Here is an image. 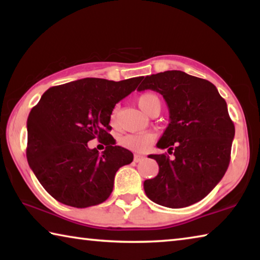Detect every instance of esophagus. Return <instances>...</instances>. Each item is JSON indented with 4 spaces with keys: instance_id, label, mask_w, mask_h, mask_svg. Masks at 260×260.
Listing matches in <instances>:
<instances>
[{
    "instance_id": "1",
    "label": "esophagus",
    "mask_w": 260,
    "mask_h": 260,
    "mask_svg": "<svg viewBox=\"0 0 260 260\" xmlns=\"http://www.w3.org/2000/svg\"><path fill=\"white\" fill-rule=\"evenodd\" d=\"M143 159H144V156L139 155V153H136V155H134V161L135 162H140V161H142Z\"/></svg>"
}]
</instances>
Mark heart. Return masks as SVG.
<instances>
[{"label": "heart", "mask_w": 260, "mask_h": 260, "mask_svg": "<svg viewBox=\"0 0 260 260\" xmlns=\"http://www.w3.org/2000/svg\"><path fill=\"white\" fill-rule=\"evenodd\" d=\"M139 107L144 112L150 114L155 109L160 110V100L156 94L144 93L138 99ZM111 124L117 125V111L113 110L111 114ZM155 140V135L152 133H141V134H126L121 136L119 142L124 148L129 149L132 151L143 152L150 147V144Z\"/></svg>", "instance_id": "b5f03b06"}]
</instances>
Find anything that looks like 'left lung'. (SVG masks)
I'll return each mask as SVG.
<instances>
[{
	"label": "left lung",
	"instance_id": "1",
	"mask_svg": "<svg viewBox=\"0 0 260 260\" xmlns=\"http://www.w3.org/2000/svg\"><path fill=\"white\" fill-rule=\"evenodd\" d=\"M162 95L170 124L157 142L173 153L149 155L159 172L143 183L146 195L171 209L203 200L225 175L231 160L235 127L226 101L213 83L182 71H165L144 78L138 90Z\"/></svg>",
	"mask_w": 260,
	"mask_h": 260
}]
</instances>
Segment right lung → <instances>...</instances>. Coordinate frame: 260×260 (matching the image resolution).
Instances as JSON below:
<instances>
[{"label":"right lung","instance_id":"obj_1","mask_svg":"<svg viewBox=\"0 0 260 260\" xmlns=\"http://www.w3.org/2000/svg\"><path fill=\"white\" fill-rule=\"evenodd\" d=\"M142 79H80L49 88L30 110L26 157L55 200L80 209L108 200L116 172L133 161V153L109 134L111 113ZM94 138L105 144L104 152L87 148Z\"/></svg>","mask_w":260,"mask_h":260}]
</instances>
